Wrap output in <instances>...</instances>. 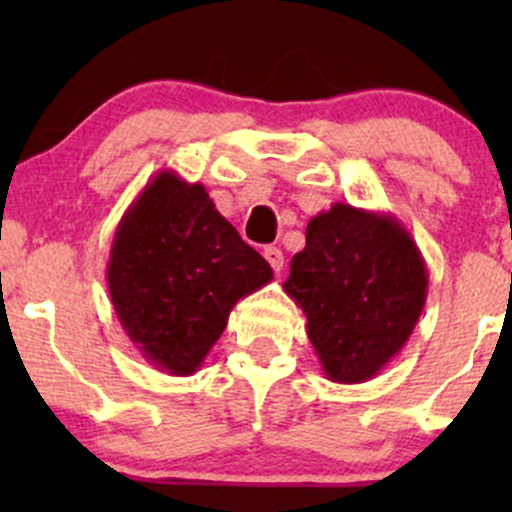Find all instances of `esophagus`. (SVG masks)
I'll list each match as a JSON object with an SVG mask.
<instances>
[{
    "label": "esophagus",
    "instance_id": "34e87169",
    "mask_svg": "<svg viewBox=\"0 0 512 512\" xmlns=\"http://www.w3.org/2000/svg\"><path fill=\"white\" fill-rule=\"evenodd\" d=\"M264 260L269 262V267H272L274 272H281V269H284V252L274 248V245L264 248Z\"/></svg>",
    "mask_w": 512,
    "mask_h": 512
}]
</instances>
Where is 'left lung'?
I'll return each mask as SVG.
<instances>
[{
  "instance_id": "left-lung-1",
  "label": "left lung",
  "mask_w": 512,
  "mask_h": 512,
  "mask_svg": "<svg viewBox=\"0 0 512 512\" xmlns=\"http://www.w3.org/2000/svg\"><path fill=\"white\" fill-rule=\"evenodd\" d=\"M284 291L332 383H366L395 358L426 305L428 269L397 216L334 202L305 228Z\"/></svg>"
}]
</instances>
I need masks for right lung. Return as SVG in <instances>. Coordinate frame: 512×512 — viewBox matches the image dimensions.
Wrapping results in <instances>:
<instances>
[{
  "instance_id": "right-lung-1",
  "label": "right lung",
  "mask_w": 512,
  "mask_h": 512,
  "mask_svg": "<svg viewBox=\"0 0 512 512\" xmlns=\"http://www.w3.org/2000/svg\"><path fill=\"white\" fill-rule=\"evenodd\" d=\"M105 272L122 330L170 375L197 373L233 305L274 279L204 185L173 170L156 173L129 204Z\"/></svg>"
}]
</instances>
